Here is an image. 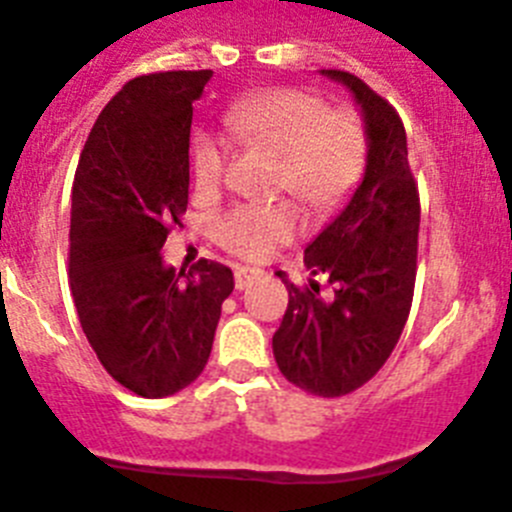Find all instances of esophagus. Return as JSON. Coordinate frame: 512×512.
<instances>
[{"label": "esophagus", "instance_id": "34e87169", "mask_svg": "<svg viewBox=\"0 0 512 512\" xmlns=\"http://www.w3.org/2000/svg\"><path fill=\"white\" fill-rule=\"evenodd\" d=\"M262 275L260 267H234V288L245 290L252 280H257Z\"/></svg>", "mask_w": 512, "mask_h": 512}]
</instances>
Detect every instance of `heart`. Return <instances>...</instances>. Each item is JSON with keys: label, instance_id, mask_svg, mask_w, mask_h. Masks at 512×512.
Segmentation results:
<instances>
[{"label": "heart", "instance_id": "obj_1", "mask_svg": "<svg viewBox=\"0 0 512 512\" xmlns=\"http://www.w3.org/2000/svg\"><path fill=\"white\" fill-rule=\"evenodd\" d=\"M224 123L247 146L280 156L272 194L295 198L313 219L341 212L364 179L369 136L361 116L351 108H331L308 90L272 88L245 95L229 105ZM189 164L199 197L207 202L222 197L229 143L214 133H194ZM294 203L237 204L214 219L212 240L240 260H270L303 232V214Z\"/></svg>", "mask_w": 512, "mask_h": 512}]
</instances>
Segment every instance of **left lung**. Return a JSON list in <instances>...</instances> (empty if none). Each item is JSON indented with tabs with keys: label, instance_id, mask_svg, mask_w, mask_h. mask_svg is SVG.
I'll return each instance as SVG.
<instances>
[{
	"label": "left lung",
	"instance_id": "1",
	"mask_svg": "<svg viewBox=\"0 0 512 512\" xmlns=\"http://www.w3.org/2000/svg\"><path fill=\"white\" fill-rule=\"evenodd\" d=\"M356 98L369 136L364 179L336 219L305 247L321 289L288 288V310L272 353L290 384L315 396H343L374 379L399 343L417 280L419 191L399 113L361 78L321 70ZM283 278V272H278Z\"/></svg>",
	"mask_w": 512,
	"mask_h": 512
}]
</instances>
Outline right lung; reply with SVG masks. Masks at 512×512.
I'll return each instance as SVG.
<instances>
[{
  "instance_id": "1",
  "label": "right lung",
  "mask_w": 512,
  "mask_h": 512,
  "mask_svg": "<svg viewBox=\"0 0 512 512\" xmlns=\"http://www.w3.org/2000/svg\"><path fill=\"white\" fill-rule=\"evenodd\" d=\"M212 70L133 78L105 105L80 154L70 212V293L103 369L143 399L189 386L207 366L232 270L164 265L189 204L191 103Z\"/></svg>"
}]
</instances>
